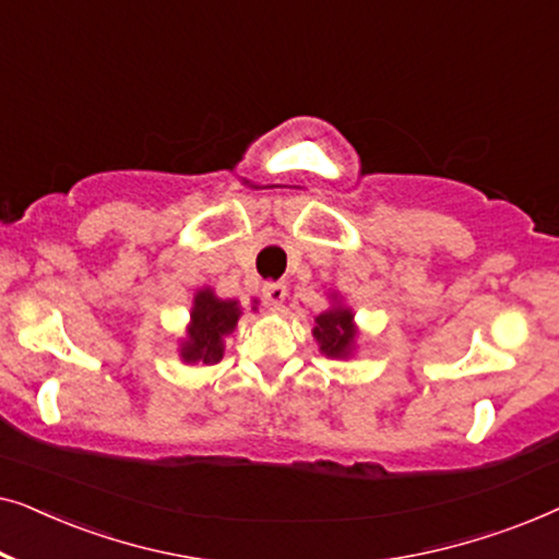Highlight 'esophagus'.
<instances>
[{"label":"esophagus","mask_w":559,"mask_h":559,"mask_svg":"<svg viewBox=\"0 0 559 559\" xmlns=\"http://www.w3.org/2000/svg\"><path fill=\"white\" fill-rule=\"evenodd\" d=\"M262 295H264V302L270 305L272 310H282V302H285L287 297V287L282 285V282H266L262 287Z\"/></svg>","instance_id":"obj_1"}]
</instances>
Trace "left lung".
Masks as SVG:
<instances>
[{
  "instance_id": "left-lung-1",
  "label": "left lung",
  "mask_w": 559,
  "mask_h": 559,
  "mask_svg": "<svg viewBox=\"0 0 559 559\" xmlns=\"http://www.w3.org/2000/svg\"><path fill=\"white\" fill-rule=\"evenodd\" d=\"M320 350L331 358H348L356 343V325L354 312L343 305H333L331 310L320 312L312 328Z\"/></svg>"
}]
</instances>
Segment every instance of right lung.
Here are the masks:
<instances>
[{
    "label": "right lung",
    "instance_id": "1",
    "mask_svg": "<svg viewBox=\"0 0 559 559\" xmlns=\"http://www.w3.org/2000/svg\"><path fill=\"white\" fill-rule=\"evenodd\" d=\"M241 308L236 300H221L213 289H201L190 310L188 338L180 343L186 364H218L224 358V335L239 323Z\"/></svg>",
    "mask_w": 559,
    "mask_h": 559
}]
</instances>
